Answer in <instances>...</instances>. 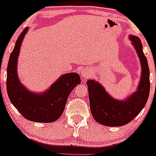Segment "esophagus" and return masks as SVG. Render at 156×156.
Masks as SVG:
<instances>
[{
	"label": "esophagus",
	"mask_w": 156,
	"mask_h": 156,
	"mask_svg": "<svg viewBox=\"0 0 156 156\" xmlns=\"http://www.w3.org/2000/svg\"><path fill=\"white\" fill-rule=\"evenodd\" d=\"M81 75L83 77V79H87L90 76V73L89 71H87V70H83L81 72Z\"/></svg>",
	"instance_id": "34e87169"
}]
</instances>
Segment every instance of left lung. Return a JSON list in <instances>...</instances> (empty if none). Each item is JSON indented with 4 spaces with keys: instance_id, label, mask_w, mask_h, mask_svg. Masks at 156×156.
Listing matches in <instances>:
<instances>
[{
    "instance_id": "left-lung-1",
    "label": "left lung",
    "mask_w": 156,
    "mask_h": 156,
    "mask_svg": "<svg viewBox=\"0 0 156 156\" xmlns=\"http://www.w3.org/2000/svg\"><path fill=\"white\" fill-rule=\"evenodd\" d=\"M128 37L137 52L141 66L140 80L136 91L124 100H117L98 81L89 80L86 82L91 113L94 120L103 126L118 127L129 123L145 107L150 95V69L143 52V45L137 37L130 35Z\"/></svg>"
}]
</instances>
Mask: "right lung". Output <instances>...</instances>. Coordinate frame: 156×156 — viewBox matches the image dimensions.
<instances>
[{
  "mask_svg": "<svg viewBox=\"0 0 156 156\" xmlns=\"http://www.w3.org/2000/svg\"><path fill=\"white\" fill-rule=\"evenodd\" d=\"M28 28H25L19 35L9 56L6 73L7 94L12 105L25 119L36 122H53L63 113L69 94L81 80L76 73H65L49 89L40 93L29 91L22 85L17 73V62Z\"/></svg>",
  "mask_w": 156,
  "mask_h": 156,
  "instance_id": "add662e5",
  "label": "right lung"
}]
</instances>
